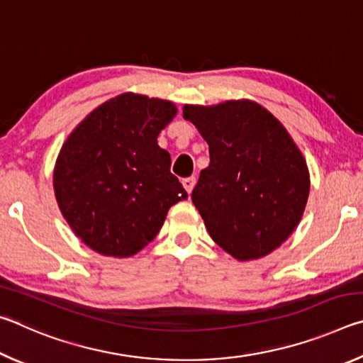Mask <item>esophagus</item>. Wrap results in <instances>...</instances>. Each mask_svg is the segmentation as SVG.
Returning a JSON list of instances; mask_svg holds the SVG:
<instances>
[{
	"instance_id": "34e87169",
	"label": "esophagus",
	"mask_w": 363,
	"mask_h": 363,
	"mask_svg": "<svg viewBox=\"0 0 363 363\" xmlns=\"http://www.w3.org/2000/svg\"><path fill=\"white\" fill-rule=\"evenodd\" d=\"M195 182H196V179L194 176H190V177H186V179L182 181V184H184V187H186V190L189 194H192V190H194V187H195Z\"/></svg>"
}]
</instances>
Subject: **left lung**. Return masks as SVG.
I'll list each match as a JSON object with an SVG mask.
<instances>
[{
  "label": "left lung",
  "mask_w": 363,
  "mask_h": 363,
  "mask_svg": "<svg viewBox=\"0 0 363 363\" xmlns=\"http://www.w3.org/2000/svg\"><path fill=\"white\" fill-rule=\"evenodd\" d=\"M182 113L210 145L192 201L211 238L238 261L272 253L303 218L311 186L303 153L253 101L184 106Z\"/></svg>",
  "instance_id": "left-lung-1"
}]
</instances>
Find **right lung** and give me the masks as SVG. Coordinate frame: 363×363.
<instances>
[{
    "label": "right lung",
    "mask_w": 363,
    "mask_h": 363,
    "mask_svg": "<svg viewBox=\"0 0 363 363\" xmlns=\"http://www.w3.org/2000/svg\"><path fill=\"white\" fill-rule=\"evenodd\" d=\"M176 112L169 101L125 93L94 108L65 140L54 194L91 250L136 255L157 237L169 208L187 199L169 171V153L157 143Z\"/></svg>",
    "instance_id": "obj_1"
}]
</instances>
